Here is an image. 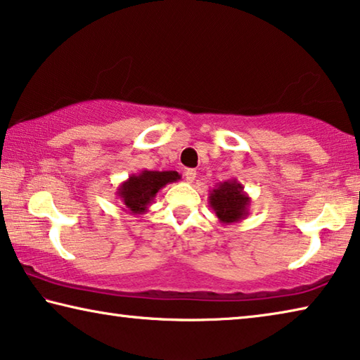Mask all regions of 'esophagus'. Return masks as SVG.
<instances>
[{
  "label": "esophagus",
  "instance_id": "esophagus-1",
  "mask_svg": "<svg viewBox=\"0 0 360 360\" xmlns=\"http://www.w3.org/2000/svg\"><path fill=\"white\" fill-rule=\"evenodd\" d=\"M196 170L194 169H186L185 170V174H184V176H185V180L188 181V184H193L194 181V179H196Z\"/></svg>",
  "mask_w": 360,
  "mask_h": 360
}]
</instances>
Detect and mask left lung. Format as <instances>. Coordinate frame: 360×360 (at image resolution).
Listing matches in <instances>:
<instances>
[{"label": "left lung", "mask_w": 360, "mask_h": 360, "mask_svg": "<svg viewBox=\"0 0 360 360\" xmlns=\"http://www.w3.org/2000/svg\"><path fill=\"white\" fill-rule=\"evenodd\" d=\"M209 205L221 225H233L249 215L250 196L236 179L220 181L209 191Z\"/></svg>", "instance_id": "left-lung-1"}]
</instances>
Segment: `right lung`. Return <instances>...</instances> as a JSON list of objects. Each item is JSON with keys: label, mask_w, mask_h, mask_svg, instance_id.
Segmentation results:
<instances>
[{"label": "right lung", "mask_w": 360, "mask_h": 360, "mask_svg": "<svg viewBox=\"0 0 360 360\" xmlns=\"http://www.w3.org/2000/svg\"><path fill=\"white\" fill-rule=\"evenodd\" d=\"M181 175L175 170H140L132 174L127 180L121 181L117 186L116 196L122 202V210L132 215H143L155 202L159 190L174 181H179Z\"/></svg>", "instance_id": "obj_1"}]
</instances>
